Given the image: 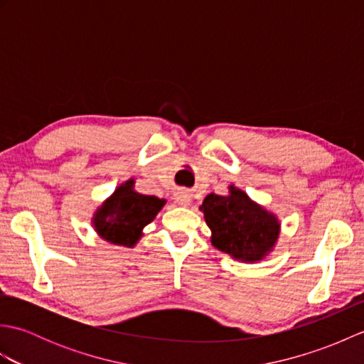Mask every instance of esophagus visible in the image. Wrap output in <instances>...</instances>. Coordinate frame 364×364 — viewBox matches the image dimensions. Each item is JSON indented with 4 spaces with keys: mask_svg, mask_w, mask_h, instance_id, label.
I'll list each match as a JSON object with an SVG mask.
<instances>
[{
    "mask_svg": "<svg viewBox=\"0 0 364 364\" xmlns=\"http://www.w3.org/2000/svg\"><path fill=\"white\" fill-rule=\"evenodd\" d=\"M176 202L183 206H188L191 203V196L188 192H180V194H176Z\"/></svg>",
    "mask_w": 364,
    "mask_h": 364,
    "instance_id": "1",
    "label": "esophagus"
}]
</instances>
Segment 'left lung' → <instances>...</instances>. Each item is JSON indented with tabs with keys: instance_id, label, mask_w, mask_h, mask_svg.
Here are the masks:
<instances>
[{
	"instance_id": "left-lung-1",
	"label": "left lung",
	"mask_w": 364,
	"mask_h": 364,
	"mask_svg": "<svg viewBox=\"0 0 364 364\" xmlns=\"http://www.w3.org/2000/svg\"><path fill=\"white\" fill-rule=\"evenodd\" d=\"M200 210L213 231V245L236 259L258 261L266 257L280 233L274 215L233 186L228 197L206 196Z\"/></svg>"
}]
</instances>
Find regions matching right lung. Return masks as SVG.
<instances>
[{"mask_svg": "<svg viewBox=\"0 0 364 364\" xmlns=\"http://www.w3.org/2000/svg\"><path fill=\"white\" fill-rule=\"evenodd\" d=\"M164 200L142 196L133 191V180L127 181L95 214V230L103 239L117 245L133 247L141 231L164 206Z\"/></svg>", "mask_w": 364, "mask_h": 364, "instance_id": "obj_1", "label": "right lung"}]
</instances>
